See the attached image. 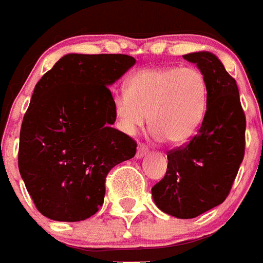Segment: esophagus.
<instances>
[{"instance_id": "esophagus-1", "label": "esophagus", "mask_w": 263, "mask_h": 263, "mask_svg": "<svg viewBox=\"0 0 263 263\" xmlns=\"http://www.w3.org/2000/svg\"><path fill=\"white\" fill-rule=\"evenodd\" d=\"M148 154V148L145 147V145H143V144H140L139 148H137V153H136V158L137 159H141L143 157H145Z\"/></svg>"}]
</instances>
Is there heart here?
<instances>
[{"label": "heart", "mask_w": 263, "mask_h": 263, "mask_svg": "<svg viewBox=\"0 0 263 263\" xmlns=\"http://www.w3.org/2000/svg\"><path fill=\"white\" fill-rule=\"evenodd\" d=\"M208 84L202 72L185 68L144 69L126 82V92L114 100V115L123 133L134 136L149 116L158 140L189 143L202 124Z\"/></svg>", "instance_id": "b5f03b06"}]
</instances>
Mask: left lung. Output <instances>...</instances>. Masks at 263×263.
Masks as SVG:
<instances>
[{"label": "left lung", "instance_id": "8db88e82", "mask_svg": "<svg viewBox=\"0 0 263 263\" xmlns=\"http://www.w3.org/2000/svg\"><path fill=\"white\" fill-rule=\"evenodd\" d=\"M183 58L205 76L206 112L190 143L167 154L166 175L151 193L162 212L191 219L222 204L230 193L244 158L246 115L236 80L216 55L199 51Z\"/></svg>", "mask_w": 263, "mask_h": 263}]
</instances>
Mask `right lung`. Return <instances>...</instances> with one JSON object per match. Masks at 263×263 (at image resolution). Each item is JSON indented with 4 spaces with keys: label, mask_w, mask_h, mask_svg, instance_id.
<instances>
[{
    "label": "right lung",
    "mask_w": 263,
    "mask_h": 263,
    "mask_svg": "<svg viewBox=\"0 0 263 263\" xmlns=\"http://www.w3.org/2000/svg\"><path fill=\"white\" fill-rule=\"evenodd\" d=\"M136 59L68 54L35 84L19 140V172L35 208L58 222H79L102 206L105 177L136 155L115 123L108 88Z\"/></svg>",
    "instance_id": "obj_1"
}]
</instances>
